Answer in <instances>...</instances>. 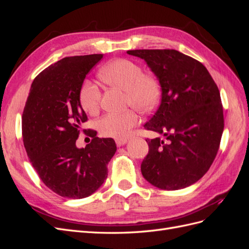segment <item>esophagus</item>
<instances>
[{
  "label": "esophagus",
  "mask_w": 249,
  "mask_h": 249,
  "mask_svg": "<svg viewBox=\"0 0 249 249\" xmlns=\"http://www.w3.org/2000/svg\"><path fill=\"white\" fill-rule=\"evenodd\" d=\"M115 142H116L117 146H123V145H124L125 143L127 142V140H126V139H124V138H120V139H116V140H115Z\"/></svg>",
  "instance_id": "1"
}]
</instances>
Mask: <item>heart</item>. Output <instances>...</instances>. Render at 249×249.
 <instances>
[{
    "label": "heart",
    "instance_id": "b5f03b06",
    "mask_svg": "<svg viewBox=\"0 0 249 249\" xmlns=\"http://www.w3.org/2000/svg\"><path fill=\"white\" fill-rule=\"evenodd\" d=\"M100 79L111 87L125 91L126 104L141 112L152 111L159 101L160 85L150 74H144L137 63L126 59H116L104 66L99 73ZM83 109L90 114L99 110L101 91L96 86L85 83L80 94ZM139 122L136 111L108 113L97 122L102 135L112 138H124Z\"/></svg>",
    "mask_w": 249,
    "mask_h": 249
}]
</instances>
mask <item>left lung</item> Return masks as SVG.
I'll return each instance as SVG.
<instances>
[{"mask_svg": "<svg viewBox=\"0 0 249 249\" xmlns=\"http://www.w3.org/2000/svg\"><path fill=\"white\" fill-rule=\"evenodd\" d=\"M143 59L161 87V103L146 130L163 135L147 139L142 176L162 190L196 183L209 170L219 148L224 120L220 93L199 61L176 50H132Z\"/></svg>", "mask_w": 249, "mask_h": 249, "instance_id": "left-lung-1", "label": "left lung"}]
</instances>
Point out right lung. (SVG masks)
I'll list each match as a JSON object with an SVG mask.
<instances>
[{
    "mask_svg": "<svg viewBox=\"0 0 249 249\" xmlns=\"http://www.w3.org/2000/svg\"><path fill=\"white\" fill-rule=\"evenodd\" d=\"M102 58L65 57L47 67L34 79L22 112L29 159L44 185L62 197L80 199L94 193L107 178V164L116 152L114 140L96 135L85 147L76 145L87 120L80 101L82 85Z\"/></svg>",
    "mask_w": 249,
    "mask_h": 249,
    "instance_id": "obj_1",
    "label": "right lung"
}]
</instances>
